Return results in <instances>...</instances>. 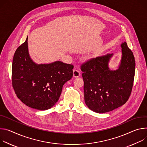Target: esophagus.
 I'll return each mask as SVG.
<instances>
[{
	"mask_svg": "<svg viewBox=\"0 0 147 147\" xmlns=\"http://www.w3.org/2000/svg\"><path fill=\"white\" fill-rule=\"evenodd\" d=\"M73 76L74 78H78L79 76H80V72L79 71V70L75 69L74 70V74H73Z\"/></svg>",
	"mask_w": 147,
	"mask_h": 147,
	"instance_id": "obj_1",
	"label": "esophagus"
}]
</instances>
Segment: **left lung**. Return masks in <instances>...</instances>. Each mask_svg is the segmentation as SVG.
<instances>
[{"mask_svg": "<svg viewBox=\"0 0 147 147\" xmlns=\"http://www.w3.org/2000/svg\"><path fill=\"white\" fill-rule=\"evenodd\" d=\"M121 57L116 69L109 64L113 54L92 58L81 66L84 81V97L91 110L104 113L115 110L128 100L135 75L133 53L126 42L121 44Z\"/></svg>", "mask_w": 147, "mask_h": 147, "instance_id": "1", "label": "left lung"}]
</instances>
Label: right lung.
Here are the masks:
<instances>
[{"label":"right lung","instance_id":"obj_1","mask_svg":"<svg viewBox=\"0 0 147 147\" xmlns=\"http://www.w3.org/2000/svg\"><path fill=\"white\" fill-rule=\"evenodd\" d=\"M27 40L18 48L13 57V87L26 105L45 110L58 102L63 85L73 76L74 66L58 61L36 63L29 55Z\"/></svg>","mask_w":147,"mask_h":147}]
</instances>
